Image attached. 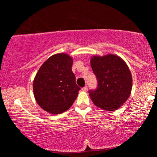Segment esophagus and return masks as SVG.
Segmentation results:
<instances>
[{
    "label": "esophagus",
    "mask_w": 157,
    "mask_h": 157,
    "mask_svg": "<svg viewBox=\"0 0 157 157\" xmlns=\"http://www.w3.org/2000/svg\"><path fill=\"white\" fill-rule=\"evenodd\" d=\"M82 91H85V92H86V91H88V87H87V86H84V88H82Z\"/></svg>",
    "instance_id": "obj_1"
}]
</instances>
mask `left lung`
Instances as JSON below:
<instances>
[{"mask_svg": "<svg viewBox=\"0 0 157 157\" xmlns=\"http://www.w3.org/2000/svg\"><path fill=\"white\" fill-rule=\"evenodd\" d=\"M92 70L98 81V88L89 96L98 107L111 111L120 108L128 99L132 89V77L125 62L118 55H94Z\"/></svg>", "mask_w": 157, "mask_h": 157, "instance_id": "left-lung-1", "label": "left lung"}]
</instances>
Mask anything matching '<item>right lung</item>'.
<instances>
[{
    "label": "right lung",
    "mask_w": 157,
    "mask_h": 157,
    "mask_svg": "<svg viewBox=\"0 0 157 157\" xmlns=\"http://www.w3.org/2000/svg\"><path fill=\"white\" fill-rule=\"evenodd\" d=\"M73 59L66 53L52 55L39 68L33 81L34 96L40 107L52 114L68 110L80 88L72 71Z\"/></svg>",
    "instance_id": "right-lung-1"
}]
</instances>
